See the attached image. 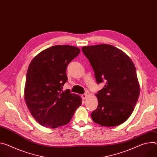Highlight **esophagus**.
I'll return each mask as SVG.
<instances>
[{
  "mask_svg": "<svg viewBox=\"0 0 157 157\" xmlns=\"http://www.w3.org/2000/svg\"><path fill=\"white\" fill-rule=\"evenodd\" d=\"M87 96H88V94L85 93V94H83L81 95V98H82V99H85L87 98Z\"/></svg>",
  "mask_w": 157,
  "mask_h": 157,
  "instance_id": "34e87169",
  "label": "esophagus"
}]
</instances>
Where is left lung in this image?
<instances>
[{
    "label": "left lung",
    "instance_id": "1",
    "mask_svg": "<svg viewBox=\"0 0 157 157\" xmlns=\"http://www.w3.org/2000/svg\"><path fill=\"white\" fill-rule=\"evenodd\" d=\"M98 84L106 82L96 96L98 105L91 116L94 122L115 126L130 117L140 95L136 68L123 51L109 44L82 48Z\"/></svg>",
    "mask_w": 157,
    "mask_h": 157
}]
</instances>
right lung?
Returning <instances> with one entry per match:
<instances>
[{
  "label": "right lung",
  "mask_w": 157,
  "mask_h": 157,
  "mask_svg": "<svg viewBox=\"0 0 157 157\" xmlns=\"http://www.w3.org/2000/svg\"><path fill=\"white\" fill-rule=\"evenodd\" d=\"M79 52L75 46H54L40 52L30 63L24 98L31 115L42 126L56 128L67 124L81 106L79 95L62 90L67 81V66Z\"/></svg>",
  "instance_id": "1"
}]
</instances>
